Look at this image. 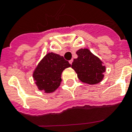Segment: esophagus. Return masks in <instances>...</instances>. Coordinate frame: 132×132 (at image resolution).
I'll return each mask as SVG.
<instances>
[{"instance_id": "obj_1", "label": "esophagus", "mask_w": 132, "mask_h": 132, "mask_svg": "<svg viewBox=\"0 0 132 132\" xmlns=\"http://www.w3.org/2000/svg\"><path fill=\"white\" fill-rule=\"evenodd\" d=\"M69 64H72V63H73V60H72V59H71V60H70V61H69Z\"/></svg>"}]
</instances>
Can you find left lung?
Returning <instances> with one entry per match:
<instances>
[{
  "label": "left lung",
  "mask_w": 132,
  "mask_h": 132,
  "mask_svg": "<svg viewBox=\"0 0 132 132\" xmlns=\"http://www.w3.org/2000/svg\"><path fill=\"white\" fill-rule=\"evenodd\" d=\"M76 54L78 58L73 59L71 67L76 72L79 80L90 85L101 82L105 71L103 62L88 49L78 50Z\"/></svg>",
  "instance_id": "obj_1"
}]
</instances>
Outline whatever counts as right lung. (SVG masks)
Segmentation results:
<instances>
[{
	"mask_svg": "<svg viewBox=\"0 0 132 132\" xmlns=\"http://www.w3.org/2000/svg\"><path fill=\"white\" fill-rule=\"evenodd\" d=\"M70 66L63 56L52 52L47 54L34 71L33 77L38 89L45 93L54 92L61 85L63 71Z\"/></svg>",
	"mask_w": 132,
	"mask_h": 132,
	"instance_id": "obj_1",
	"label": "right lung"
}]
</instances>
